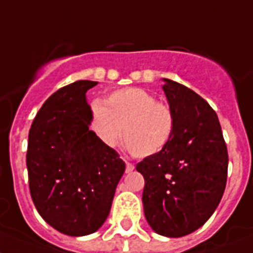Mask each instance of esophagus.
<instances>
[{
	"instance_id": "obj_1",
	"label": "esophagus",
	"mask_w": 253,
	"mask_h": 253,
	"mask_svg": "<svg viewBox=\"0 0 253 253\" xmlns=\"http://www.w3.org/2000/svg\"><path fill=\"white\" fill-rule=\"evenodd\" d=\"M133 169H135V166H133L132 163L126 162V172H131V171H133Z\"/></svg>"
}]
</instances>
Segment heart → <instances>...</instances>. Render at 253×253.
<instances>
[{"instance_id":"1","label":"heart","mask_w":253,"mask_h":253,"mask_svg":"<svg viewBox=\"0 0 253 253\" xmlns=\"http://www.w3.org/2000/svg\"><path fill=\"white\" fill-rule=\"evenodd\" d=\"M175 114L150 92L127 87L113 91L104 100L91 105L90 127L107 148H116L125 139L127 149L136 158L162 152L175 132Z\"/></svg>"}]
</instances>
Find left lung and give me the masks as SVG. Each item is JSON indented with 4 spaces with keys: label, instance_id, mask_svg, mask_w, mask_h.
I'll return each instance as SVG.
<instances>
[{
    "label": "left lung",
    "instance_id": "8db88e82",
    "mask_svg": "<svg viewBox=\"0 0 253 253\" xmlns=\"http://www.w3.org/2000/svg\"><path fill=\"white\" fill-rule=\"evenodd\" d=\"M175 114L169 145L136 165L145 186V217L156 233L169 238L190 234L215 212L228 176V149L217 114L210 104L175 81L163 78Z\"/></svg>",
    "mask_w": 253,
    "mask_h": 253
}]
</instances>
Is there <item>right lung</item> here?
Returning <instances> with one entry per match:
<instances>
[{
	"instance_id": "add662e5",
	"label": "right lung",
	"mask_w": 253,
	"mask_h": 253,
	"mask_svg": "<svg viewBox=\"0 0 253 253\" xmlns=\"http://www.w3.org/2000/svg\"><path fill=\"white\" fill-rule=\"evenodd\" d=\"M94 81L61 87L44 101L32 123L27 169L38 213L63 234H91L109 215L126 165L88 128L86 92Z\"/></svg>"
}]
</instances>
